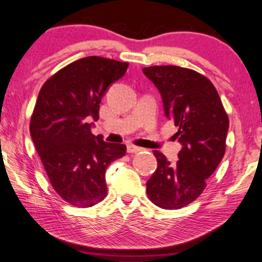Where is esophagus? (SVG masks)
Returning a JSON list of instances; mask_svg holds the SVG:
<instances>
[{"label": "esophagus", "instance_id": "34e87169", "mask_svg": "<svg viewBox=\"0 0 262 262\" xmlns=\"http://www.w3.org/2000/svg\"><path fill=\"white\" fill-rule=\"evenodd\" d=\"M143 148H141V147L139 146H135V145H128L127 146V152L128 153H139L141 152Z\"/></svg>", "mask_w": 262, "mask_h": 262}]
</instances>
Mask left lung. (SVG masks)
<instances>
[{
	"instance_id": "left-lung-1",
	"label": "left lung",
	"mask_w": 262,
	"mask_h": 262,
	"mask_svg": "<svg viewBox=\"0 0 262 262\" xmlns=\"http://www.w3.org/2000/svg\"><path fill=\"white\" fill-rule=\"evenodd\" d=\"M142 71L160 91L165 115L179 128L176 136L183 146L176 165L153 150L158 166L146 184L147 194L159 208L177 210L201 196L223 159L229 119L216 88L201 73L174 65Z\"/></svg>"
}]
</instances>
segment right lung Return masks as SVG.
Instances as JSON below:
<instances>
[{"label":"right lung","mask_w":262,"mask_h":262,"mask_svg":"<svg viewBox=\"0 0 262 262\" xmlns=\"http://www.w3.org/2000/svg\"><path fill=\"white\" fill-rule=\"evenodd\" d=\"M128 62L85 57L59 70L40 89L29 132L54 191L77 208L106 196L105 169L126 154V145L103 141L91 133L99 103Z\"/></svg>","instance_id":"obj_1"}]
</instances>
